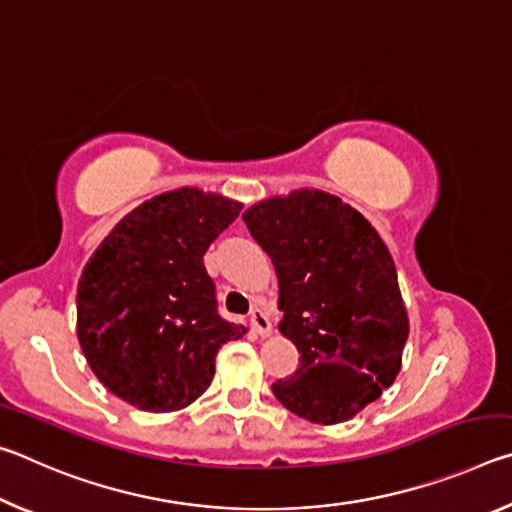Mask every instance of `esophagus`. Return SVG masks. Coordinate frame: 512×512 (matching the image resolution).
I'll return each mask as SVG.
<instances>
[{
  "mask_svg": "<svg viewBox=\"0 0 512 512\" xmlns=\"http://www.w3.org/2000/svg\"><path fill=\"white\" fill-rule=\"evenodd\" d=\"M250 325H253L255 332L259 336H271V318H268V314L264 309H253V314H250Z\"/></svg>",
  "mask_w": 512,
  "mask_h": 512,
  "instance_id": "esophagus-1",
  "label": "esophagus"
}]
</instances>
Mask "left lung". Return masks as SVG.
Listing matches in <instances>:
<instances>
[{"instance_id": "1", "label": "left lung", "mask_w": 512, "mask_h": 512, "mask_svg": "<svg viewBox=\"0 0 512 512\" xmlns=\"http://www.w3.org/2000/svg\"><path fill=\"white\" fill-rule=\"evenodd\" d=\"M280 282V329L300 366L273 384L291 413L348 422L402 368L409 314L393 257L361 212L320 189H293L244 212Z\"/></svg>"}]
</instances>
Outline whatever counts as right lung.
<instances>
[{
    "label": "right lung",
    "instance_id": "1",
    "mask_svg": "<svg viewBox=\"0 0 512 512\" xmlns=\"http://www.w3.org/2000/svg\"><path fill=\"white\" fill-rule=\"evenodd\" d=\"M244 203L180 187L128 212L85 264L76 336L94 375L119 400L171 413L198 400L219 348L246 334L216 314L203 255Z\"/></svg>",
    "mask_w": 512,
    "mask_h": 512
}]
</instances>
